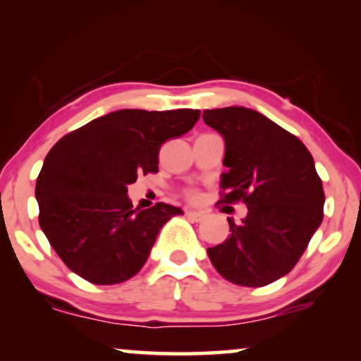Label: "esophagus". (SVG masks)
<instances>
[{"label":"esophagus","instance_id":"esophagus-1","mask_svg":"<svg viewBox=\"0 0 361 361\" xmlns=\"http://www.w3.org/2000/svg\"><path fill=\"white\" fill-rule=\"evenodd\" d=\"M187 216L194 221H202L205 219V212H199V210H187Z\"/></svg>","mask_w":361,"mask_h":361}]
</instances>
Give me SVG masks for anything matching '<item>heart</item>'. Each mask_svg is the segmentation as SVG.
I'll return each instance as SVG.
<instances>
[{
    "label": "heart",
    "mask_w": 361,
    "mask_h": 361,
    "mask_svg": "<svg viewBox=\"0 0 361 361\" xmlns=\"http://www.w3.org/2000/svg\"><path fill=\"white\" fill-rule=\"evenodd\" d=\"M189 197H190V199H197V194H190Z\"/></svg>",
    "instance_id": "heart-1"
}]
</instances>
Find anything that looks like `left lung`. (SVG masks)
I'll return each mask as SVG.
<instances>
[{"mask_svg": "<svg viewBox=\"0 0 361 361\" xmlns=\"http://www.w3.org/2000/svg\"><path fill=\"white\" fill-rule=\"evenodd\" d=\"M204 121L225 140L219 204L243 202L241 224L207 250L230 283L261 288L294 268L324 219V187L304 142L245 106L204 110Z\"/></svg>", "mask_w": 361, "mask_h": 361, "instance_id": "1", "label": "left lung"}]
</instances>
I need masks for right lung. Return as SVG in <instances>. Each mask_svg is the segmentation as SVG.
I'll list each match as a JSON object with an SVG mask.
<instances>
[{"label":"right lung","instance_id":"1","mask_svg":"<svg viewBox=\"0 0 361 361\" xmlns=\"http://www.w3.org/2000/svg\"><path fill=\"white\" fill-rule=\"evenodd\" d=\"M200 111L118 110L61 137L36 182L39 225L66 266L92 284L140 273L164 224V202L133 209L128 185L157 172L162 142L190 131Z\"/></svg>","mask_w":361,"mask_h":361}]
</instances>
